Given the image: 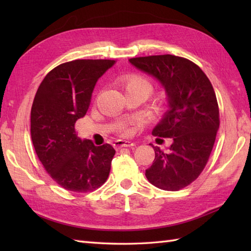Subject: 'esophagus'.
Wrapping results in <instances>:
<instances>
[{"label": "esophagus", "mask_w": 251, "mask_h": 251, "mask_svg": "<svg viewBox=\"0 0 251 251\" xmlns=\"http://www.w3.org/2000/svg\"><path fill=\"white\" fill-rule=\"evenodd\" d=\"M113 146H114L115 149H121V148H124V147L130 148V147H135L136 143L131 142V141H126V140H116Z\"/></svg>", "instance_id": "esophagus-1"}]
</instances>
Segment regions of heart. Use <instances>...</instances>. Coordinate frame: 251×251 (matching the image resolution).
Wrapping results in <instances>:
<instances>
[{
  "instance_id": "b5f03b06",
  "label": "heart",
  "mask_w": 251,
  "mask_h": 251,
  "mask_svg": "<svg viewBox=\"0 0 251 251\" xmlns=\"http://www.w3.org/2000/svg\"><path fill=\"white\" fill-rule=\"evenodd\" d=\"M122 84L123 87L126 90V94L139 92L147 95L148 97L153 90V82L148 76L141 75V74H130V75L123 79ZM121 131L122 134H127L128 132L126 128H122Z\"/></svg>"
}]
</instances>
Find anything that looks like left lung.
I'll return each instance as SVG.
<instances>
[{"label": "left lung", "instance_id": "obj_1", "mask_svg": "<svg viewBox=\"0 0 251 251\" xmlns=\"http://www.w3.org/2000/svg\"><path fill=\"white\" fill-rule=\"evenodd\" d=\"M131 65L156 77L166 89L169 110L153 136L172 138L167 152L153 147L152 166L146 177L154 186L179 191L204 170L219 129V106L214 87L194 62L174 55L136 57Z\"/></svg>", "mask_w": 251, "mask_h": 251}]
</instances>
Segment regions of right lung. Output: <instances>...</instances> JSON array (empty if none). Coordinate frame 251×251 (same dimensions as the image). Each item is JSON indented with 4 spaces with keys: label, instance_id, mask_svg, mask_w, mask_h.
Wrapping results in <instances>:
<instances>
[{
    "label": "right lung",
    "instance_id": "right-lung-1",
    "mask_svg": "<svg viewBox=\"0 0 251 251\" xmlns=\"http://www.w3.org/2000/svg\"><path fill=\"white\" fill-rule=\"evenodd\" d=\"M115 62L77 59L61 63L37 88L31 108L32 143L46 172L68 191L92 192L109 177L113 147L81 140L75 123L86 114L96 82Z\"/></svg>",
    "mask_w": 251,
    "mask_h": 251
}]
</instances>
